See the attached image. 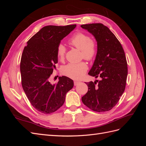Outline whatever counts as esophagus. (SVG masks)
<instances>
[{
	"mask_svg": "<svg viewBox=\"0 0 146 146\" xmlns=\"http://www.w3.org/2000/svg\"><path fill=\"white\" fill-rule=\"evenodd\" d=\"M79 83H80V82H78V81H75V82H74V85H75V86L77 85Z\"/></svg>",
	"mask_w": 146,
	"mask_h": 146,
	"instance_id": "34e87169",
	"label": "esophagus"
}]
</instances>
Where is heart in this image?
Masks as SVG:
<instances>
[{
  "mask_svg": "<svg viewBox=\"0 0 146 146\" xmlns=\"http://www.w3.org/2000/svg\"><path fill=\"white\" fill-rule=\"evenodd\" d=\"M69 43L80 50L82 57L88 61L93 60L96 55L97 47L96 43L85 33L78 32L74 35L69 39ZM66 52V47L63 44H59L57 47L56 54L60 61L64 60ZM88 69L87 64L84 61H82L77 63H69L63 66L62 72L64 76L74 80H79L85 74Z\"/></svg>",
  "mask_w": 146,
  "mask_h": 146,
  "instance_id": "1",
  "label": "heart"
}]
</instances>
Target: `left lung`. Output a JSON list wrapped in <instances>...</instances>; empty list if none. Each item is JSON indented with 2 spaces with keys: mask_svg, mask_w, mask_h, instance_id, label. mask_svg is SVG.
<instances>
[{
  "mask_svg": "<svg viewBox=\"0 0 146 146\" xmlns=\"http://www.w3.org/2000/svg\"><path fill=\"white\" fill-rule=\"evenodd\" d=\"M94 36L98 51L88 74L100 80L86 83V94L82 102L91 110L105 112L111 110L125 90L128 74L124 50L120 42L107 26L100 23L82 25Z\"/></svg>",
  "mask_w": 146,
  "mask_h": 146,
  "instance_id": "left-lung-1",
  "label": "left lung"
}]
</instances>
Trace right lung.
<instances>
[{"label": "right lung", "instance_id": "1", "mask_svg": "<svg viewBox=\"0 0 146 146\" xmlns=\"http://www.w3.org/2000/svg\"><path fill=\"white\" fill-rule=\"evenodd\" d=\"M76 25H47L31 38L23 52L20 70L23 90L33 107L44 114L54 113L64 102L66 94L74 86L72 79L60 77L50 83V77L58 63L57 47Z\"/></svg>", "mask_w": 146, "mask_h": 146}]
</instances>
